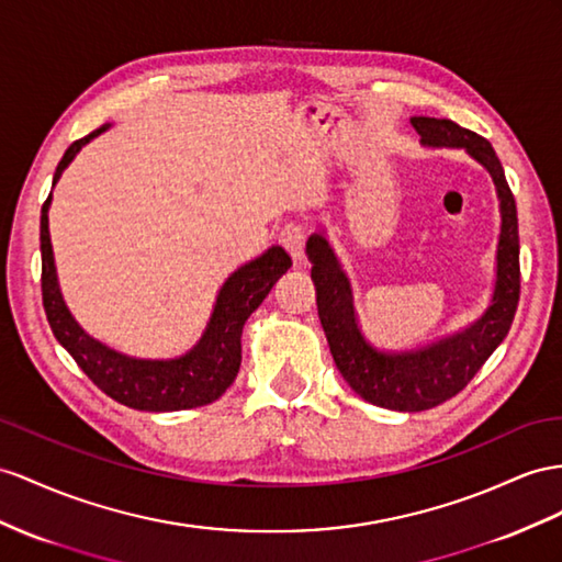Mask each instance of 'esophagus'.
<instances>
[{"mask_svg":"<svg viewBox=\"0 0 562 562\" xmlns=\"http://www.w3.org/2000/svg\"><path fill=\"white\" fill-rule=\"evenodd\" d=\"M280 244L286 249L294 261H301L304 258V249H306V235H304V227L296 225V223H286L280 229Z\"/></svg>","mask_w":562,"mask_h":562,"instance_id":"obj_1","label":"esophagus"}]
</instances>
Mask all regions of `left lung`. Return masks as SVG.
<instances>
[{
    "mask_svg": "<svg viewBox=\"0 0 562 562\" xmlns=\"http://www.w3.org/2000/svg\"><path fill=\"white\" fill-rule=\"evenodd\" d=\"M411 123L425 144L465 149L492 172L503 221L494 304L477 323L453 337L415 351H384L370 344L358 327L349 278L344 276L327 239L321 233L311 235L306 251L313 263L311 278L318 296V315L341 378L368 404L415 413L435 408L463 392L486 358L506 339L520 301V235L515 196L492 144L446 119L418 116Z\"/></svg>",
    "mask_w": 562,
    "mask_h": 562,
    "instance_id": "left-lung-1",
    "label": "left lung"
}]
</instances>
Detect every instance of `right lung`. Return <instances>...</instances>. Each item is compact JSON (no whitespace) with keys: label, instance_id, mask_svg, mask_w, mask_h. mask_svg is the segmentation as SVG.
<instances>
[{"label":"right lung","instance_id":"add662e5","mask_svg":"<svg viewBox=\"0 0 562 562\" xmlns=\"http://www.w3.org/2000/svg\"><path fill=\"white\" fill-rule=\"evenodd\" d=\"M104 131L106 125L70 144L59 166H56L52 184L61 178L64 168L74 161L80 147H85V144ZM49 201L52 194L42 204L40 215L42 306H45L54 337L74 356V361L80 366L85 375L106 396L137 411H184L206 406L211 401L221 398L239 372L241 327L249 315L261 306L272 284L292 268L290 254L282 247H272L261 258L233 272L223 284L218 301H215L204 337H201L190 353L170 358V361H144V358L123 356L99 344L90 335H85V329L68 313L59 284H56L47 227Z\"/></svg>","mask_w":562,"mask_h":562}]
</instances>
